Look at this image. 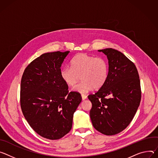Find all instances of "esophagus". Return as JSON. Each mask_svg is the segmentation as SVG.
Wrapping results in <instances>:
<instances>
[{"mask_svg": "<svg viewBox=\"0 0 158 158\" xmlns=\"http://www.w3.org/2000/svg\"><path fill=\"white\" fill-rule=\"evenodd\" d=\"M81 98H82V100H85L87 98V96L86 95H85V94H81Z\"/></svg>", "mask_w": 158, "mask_h": 158, "instance_id": "obj_1", "label": "esophagus"}]
</instances>
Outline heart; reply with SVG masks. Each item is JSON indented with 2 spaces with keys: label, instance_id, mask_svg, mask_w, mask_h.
<instances>
[{
  "label": "heart",
  "instance_id": "1",
  "mask_svg": "<svg viewBox=\"0 0 158 158\" xmlns=\"http://www.w3.org/2000/svg\"><path fill=\"white\" fill-rule=\"evenodd\" d=\"M109 63L102 57L80 53L71 60V67H64L60 71L62 81L68 86H73L80 80L73 90L85 93L94 88L98 89L106 83L109 77Z\"/></svg>",
  "mask_w": 158,
  "mask_h": 158
}]
</instances>
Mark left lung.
<instances>
[{"label": "left lung", "mask_w": 158, "mask_h": 158, "mask_svg": "<svg viewBox=\"0 0 158 158\" xmlns=\"http://www.w3.org/2000/svg\"><path fill=\"white\" fill-rule=\"evenodd\" d=\"M98 51L107 56L109 77L102 87L88 96L92 104L90 115L97 131L112 135L132 120L141 102V83L135 65L123 53L112 48Z\"/></svg>", "instance_id": "8db88e82"}]
</instances>
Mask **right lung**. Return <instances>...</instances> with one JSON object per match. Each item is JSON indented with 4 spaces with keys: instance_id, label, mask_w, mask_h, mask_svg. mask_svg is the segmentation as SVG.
<instances>
[{
    "instance_id": "add662e5",
    "label": "right lung",
    "mask_w": 158,
    "mask_h": 158,
    "mask_svg": "<svg viewBox=\"0 0 158 158\" xmlns=\"http://www.w3.org/2000/svg\"><path fill=\"white\" fill-rule=\"evenodd\" d=\"M69 51L43 54L24 69L20 103L31 128L40 135L56 140L72 127L73 114L81 102L78 92H70L60 77L61 66Z\"/></svg>"
}]
</instances>
